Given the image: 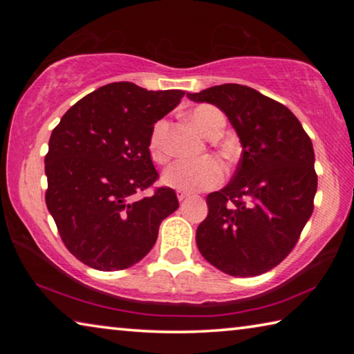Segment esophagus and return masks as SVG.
<instances>
[{
    "mask_svg": "<svg viewBox=\"0 0 354 354\" xmlns=\"http://www.w3.org/2000/svg\"><path fill=\"white\" fill-rule=\"evenodd\" d=\"M189 194H185V192H178V200L179 201H185V200H187L189 198Z\"/></svg>",
    "mask_w": 354,
    "mask_h": 354,
    "instance_id": "esophagus-1",
    "label": "esophagus"
}]
</instances>
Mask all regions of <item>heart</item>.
<instances>
[{"instance_id":"obj_1","label":"heart","mask_w":354,"mask_h":354,"mask_svg":"<svg viewBox=\"0 0 354 354\" xmlns=\"http://www.w3.org/2000/svg\"><path fill=\"white\" fill-rule=\"evenodd\" d=\"M190 122L203 136L209 139H215L221 134L225 128V115L217 107L201 104L196 106L189 113ZM167 124L159 122L156 124L149 139V153H151L156 162H165L167 149L164 145V134ZM225 176V167L218 159L207 158L198 160V162H189V160H179L173 164L169 170L164 173L162 181L165 185L185 194L207 190L221 183Z\"/></svg>"}]
</instances>
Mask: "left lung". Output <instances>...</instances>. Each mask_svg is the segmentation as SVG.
Segmentation results:
<instances>
[{
    "mask_svg": "<svg viewBox=\"0 0 354 354\" xmlns=\"http://www.w3.org/2000/svg\"><path fill=\"white\" fill-rule=\"evenodd\" d=\"M226 113L242 143L230 184L207 195L196 230L203 257L231 277H256L295 247L314 211V148L298 118L254 88L221 84L187 93Z\"/></svg>",
    "mask_w": 354,
    "mask_h": 354,
    "instance_id": "left-lung-1",
    "label": "left lung"
}]
</instances>
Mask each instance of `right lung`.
<instances>
[{
    "mask_svg": "<svg viewBox=\"0 0 354 354\" xmlns=\"http://www.w3.org/2000/svg\"><path fill=\"white\" fill-rule=\"evenodd\" d=\"M183 91H147L133 82L97 88L53 129L45 173L46 207L76 259L103 272L124 270L148 254L162 220L178 209L175 190L136 194L159 178L149 139Z\"/></svg>",
    "mask_w": 354,
    "mask_h": 354,
    "instance_id": "obj_1",
    "label": "right lung"
}]
</instances>
